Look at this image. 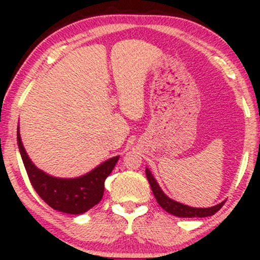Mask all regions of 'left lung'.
Returning a JSON list of instances; mask_svg holds the SVG:
<instances>
[{
  "label": "left lung",
  "instance_id": "left-lung-1",
  "mask_svg": "<svg viewBox=\"0 0 260 260\" xmlns=\"http://www.w3.org/2000/svg\"><path fill=\"white\" fill-rule=\"evenodd\" d=\"M145 175H147V179L150 183L151 190L154 193V197L156 201L158 202V205L165 209L166 212H168L169 214H173L175 216H179V218H206V216H211L215 214L216 212L219 211L220 208L222 207L225 201L220 202V204L213 206V207L208 208H198V207H190V206L180 204L173 199H170L168 195L165 194V191L161 189L159 184L149 168H145Z\"/></svg>",
  "mask_w": 260,
  "mask_h": 260
}]
</instances>
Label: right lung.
I'll list each match as a JSON object with an SVG mask.
<instances>
[{"label": "right lung", "instance_id": "obj_1", "mask_svg": "<svg viewBox=\"0 0 260 260\" xmlns=\"http://www.w3.org/2000/svg\"><path fill=\"white\" fill-rule=\"evenodd\" d=\"M17 145L31 186L39 197L55 211L74 215L83 214L101 202L106 177L111 174L119 159V156H115L84 175L65 179L49 175L31 162L23 147L19 126Z\"/></svg>", "mask_w": 260, "mask_h": 260}]
</instances>
